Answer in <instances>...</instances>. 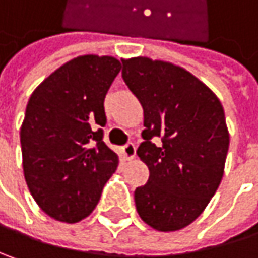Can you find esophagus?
<instances>
[{
    "instance_id": "34e87169",
    "label": "esophagus",
    "mask_w": 258,
    "mask_h": 258,
    "mask_svg": "<svg viewBox=\"0 0 258 258\" xmlns=\"http://www.w3.org/2000/svg\"><path fill=\"white\" fill-rule=\"evenodd\" d=\"M122 158L124 159H133L134 156H136V146L133 145V143H127L124 148H122Z\"/></svg>"
}]
</instances>
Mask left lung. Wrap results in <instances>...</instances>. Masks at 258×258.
<instances>
[{
  "mask_svg": "<svg viewBox=\"0 0 258 258\" xmlns=\"http://www.w3.org/2000/svg\"><path fill=\"white\" fill-rule=\"evenodd\" d=\"M122 80L145 115L137 155L149 180L134 190L137 213L156 230L183 229L222 181L229 149L222 103L192 74L161 60H122Z\"/></svg>",
  "mask_w": 258,
  "mask_h": 258,
  "instance_id": "obj_1",
  "label": "left lung"
}]
</instances>
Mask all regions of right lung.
<instances>
[{"label": "right lung", "mask_w": 258, "mask_h": 258, "mask_svg": "<svg viewBox=\"0 0 258 258\" xmlns=\"http://www.w3.org/2000/svg\"><path fill=\"white\" fill-rule=\"evenodd\" d=\"M119 71L110 56H80L45 78L28 102L20 128L25 180L54 220L90 216L118 167L102 127L106 93Z\"/></svg>", "instance_id": "add662e5"}]
</instances>
